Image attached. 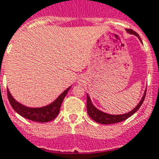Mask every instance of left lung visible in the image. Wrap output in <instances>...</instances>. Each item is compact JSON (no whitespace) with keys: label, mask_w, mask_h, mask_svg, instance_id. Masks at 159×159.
I'll return each instance as SVG.
<instances>
[{"label":"left lung","mask_w":159,"mask_h":159,"mask_svg":"<svg viewBox=\"0 0 159 159\" xmlns=\"http://www.w3.org/2000/svg\"><path fill=\"white\" fill-rule=\"evenodd\" d=\"M127 31L128 33L130 34H134L135 36H137L139 38V40L141 41V38L140 36H139V34L137 33L136 31H134L132 29H127ZM146 92L143 94V98L140 101L138 106L135 107V108L132 110L131 112L126 113V114L123 115H110L107 114V113H105V112H102L101 111H99L98 109L96 108L95 107L93 106L92 102L90 100V98L89 96L87 95V109H88V115L90 116V117L93 120H94L95 122L98 123H101V124H112V123H119V122H123L124 120L128 119V117H131L132 115H133L135 112L139 109V107L142 106V104L143 102L144 99H145V96H146Z\"/></svg>","instance_id":"8db88e82"}]
</instances>
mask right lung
Here are the masks:
<instances>
[{
  "instance_id": "right-lung-1",
  "label": "right lung",
  "mask_w": 159,
  "mask_h": 159,
  "mask_svg": "<svg viewBox=\"0 0 159 159\" xmlns=\"http://www.w3.org/2000/svg\"><path fill=\"white\" fill-rule=\"evenodd\" d=\"M70 88L71 87L64 91L52 103H51L48 106L40 107V108H30L16 102L15 99L11 97L8 89H7V97H8V100H9L11 106L18 114L34 122L47 123V122H50L52 120L55 119L57 117L60 112L61 105L62 103L63 99L65 98L66 93H68Z\"/></svg>"
}]
</instances>
